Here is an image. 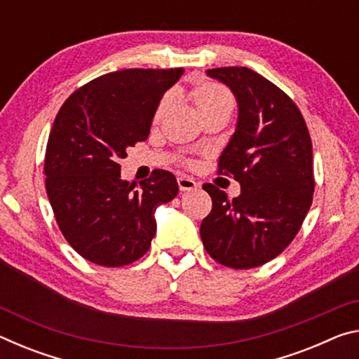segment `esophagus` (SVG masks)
<instances>
[{
    "label": "esophagus",
    "mask_w": 359,
    "mask_h": 359,
    "mask_svg": "<svg viewBox=\"0 0 359 359\" xmlns=\"http://www.w3.org/2000/svg\"><path fill=\"white\" fill-rule=\"evenodd\" d=\"M177 184H179L180 191H191L198 188L196 182H194L191 177H187V175H180V177L177 179Z\"/></svg>",
    "instance_id": "34e87169"
}]
</instances>
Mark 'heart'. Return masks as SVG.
Returning <instances> with one entry per match:
<instances>
[{
    "label": "heart",
    "mask_w": 359,
    "mask_h": 359,
    "mask_svg": "<svg viewBox=\"0 0 359 359\" xmlns=\"http://www.w3.org/2000/svg\"><path fill=\"white\" fill-rule=\"evenodd\" d=\"M190 98L193 104L201 115H205L214 111H220V109H228V111H233L234 107V100L226 88L222 87L220 83L215 82H203L198 83L190 92ZM168 106V98L160 102V106L156 107L155 111V121L161 120L163 114L166 111Z\"/></svg>",
    "instance_id": "obj_1"
}]
</instances>
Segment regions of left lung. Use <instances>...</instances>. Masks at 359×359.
I'll list each match as a JSON object with an SVG mask.
<instances>
[{
	"instance_id": "1",
	"label": "left lung",
	"mask_w": 359,
	"mask_h": 359,
	"mask_svg": "<svg viewBox=\"0 0 359 359\" xmlns=\"http://www.w3.org/2000/svg\"><path fill=\"white\" fill-rule=\"evenodd\" d=\"M228 85L239 106L234 135L218 160L241 194L212 184V210L201 223L205 252L233 269H250L280 255L299 231L313 198L312 141L290 96L258 72L239 66L208 69Z\"/></svg>"
}]
</instances>
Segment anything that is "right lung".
Wrapping results in <instances>:
<instances>
[{
    "instance_id": "add662e5",
    "label": "right lung",
    "mask_w": 359,
    "mask_h": 359,
    "mask_svg": "<svg viewBox=\"0 0 359 359\" xmlns=\"http://www.w3.org/2000/svg\"><path fill=\"white\" fill-rule=\"evenodd\" d=\"M184 74L174 69H121L76 90L60 109L47 141L48 201L69 245L95 264L135 263L156 233L155 210L177 196L174 174L120 175L126 149L149 137L158 104Z\"/></svg>"
}]
</instances>
